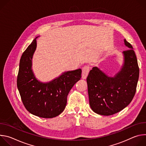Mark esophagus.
Segmentation results:
<instances>
[{
  "label": "esophagus",
  "mask_w": 146,
  "mask_h": 146,
  "mask_svg": "<svg viewBox=\"0 0 146 146\" xmlns=\"http://www.w3.org/2000/svg\"><path fill=\"white\" fill-rule=\"evenodd\" d=\"M90 72V68L88 66H85L82 68L81 77L82 79H86Z\"/></svg>",
  "instance_id": "esophagus-1"
}]
</instances>
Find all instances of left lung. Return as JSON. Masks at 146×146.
<instances>
[{"label": "left lung", "mask_w": 146, "mask_h": 146, "mask_svg": "<svg viewBox=\"0 0 146 146\" xmlns=\"http://www.w3.org/2000/svg\"><path fill=\"white\" fill-rule=\"evenodd\" d=\"M128 50L122 52L123 64L113 77L95 66L87 78L90 105L96 114L111 115L125 108L133 99L139 76L137 60L132 45L124 39Z\"/></svg>", "instance_id": "8db88e82"}]
</instances>
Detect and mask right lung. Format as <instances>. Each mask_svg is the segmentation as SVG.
<instances>
[{
    "mask_svg": "<svg viewBox=\"0 0 146 146\" xmlns=\"http://www.w3.org/2000/svg\"><path fill=\"white\" fill-rule=\"evenodd\" d=\"M36 37L21 58L17 87L26 109L41 118H54L63 112L67 96L73 86L80 80L81 69L62 73L47 82L38 80L32 70V58L36 50Z\"/></svg>",
    "mask_w": 146,
    "mask_h": 146,
    "instance_id": "add662e5",
    "label": "right lung"
}]
</instances>
